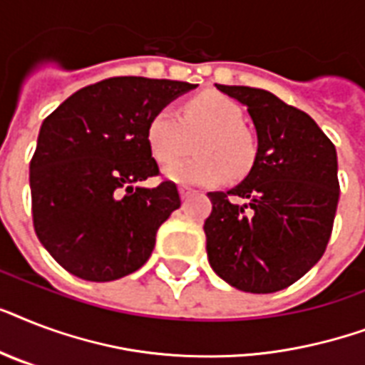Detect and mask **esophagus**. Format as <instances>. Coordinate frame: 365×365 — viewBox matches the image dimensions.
I'll list each match as a JSON object with an SVG mask.
<instances>
[{"label":"esophagus","instance_id":"esophagus-1","mask_svg":"<svg viewBox=\"0 0 365 365\" xmlns=\"http://www.w3.org/2000/svg\"><path fill=\"white\" fill-rule=\"evenodd\" d=\"M195 191L193 189H189V187H180V197H182L183 200H187L189 197H193Z\"/></svg>","mask_w":365,"mask_h":365}]
</instances>
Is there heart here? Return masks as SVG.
<instances>
[{"label":"heart","mask_w":365,"mask_h":365,"mask_svg":"<svg viewBox=\"0 0 365 365\" xmlns=\"http://www.w3.org/2000/svg\"><path fill=\"white\" fill-rule=\"evenodd\" d=\"M244 113L222 93H202L187 100L182 117L170 108L155 111L145 126L149 153L166 165L187 150L188 136L199 135L191 160L165 168V178L180 185H217L229 174L244 176L255 160V142L242 126Z\"/></svg>","instance_id":"1"}]
</instances>
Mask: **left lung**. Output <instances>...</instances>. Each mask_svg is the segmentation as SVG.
Segmentation results:
<instances>
[{"mask_svg":"<svg viewBox=\"0 0 365 365\" xmlns=\"http://www.w3.org/2000/svg\"><path fill=\"white\" fill-rule=\"evenodd\" d=\"M248 108L257 153L227 193H208V261L217 277L250 294L297 282L328 246L339 202L335 145L305 111L263 88L216 85Z\"/></svg>","mask_w":365,"mask_h":365,"instance_id":"1","label":"left lung"}]
</instances>
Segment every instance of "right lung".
Returning <instances> with one entry per match:
<instances>
[{"mask_svg": "<svg viewBox=\"0 0 365 365\" xmlns=\"http://www.w3.org/2000/svg\"><path fill=\"white\" fill-rule=\"evenodd\" d=\"M197 85L110 77L73 93L43 121L30 160L34 229L68 272L110 282L138 271L155 235L180 208L174 182L159 174L145 142L155 111Z\"/></svg>", "mask_w": 365, "mask_h": 365, "instance_id": "right-lung-1", "label": "right lung"}]
</instances>
